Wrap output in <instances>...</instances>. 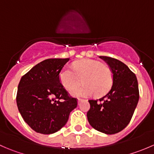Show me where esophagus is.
<instances>
[{"instance_id":"obj_1","label":"esophagus","mask_w":154,"mask_h":154,"mask_svg":"<svg viewBox=\"0 0 154 154\" xmlns=\"http://www.w3.org/2000/svg\"><path fill=\"white\" fill-rule=\"evenodd\" d=\"M80 101H81V99H79L78 98V100H77V102H78V104H79V103H80Z\"/></svg>"}]
</instances>
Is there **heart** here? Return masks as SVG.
I'll use <instances>...</instances> for the list:
<instances>
[{
    "mask_svg": "<svg viewBox=\"0 0 154 154\" xmlns=\"http://www.w3.org/2000/svg\"><path fill=\"white\" fill-rule=\"evenodd\" d=\"M63 86L71 90L82 82L83 86L71 91L76 97H87L94 93L101 96L106 94L112 84V74L106 65L91 59H84L75 62L73 68L64 67L59 74Z\"/></svg>",
    "mask_w": 154,
    "mask_h": 154,
    "instance_id": "heart-1",
    "label": "heart"
}]
</instances>
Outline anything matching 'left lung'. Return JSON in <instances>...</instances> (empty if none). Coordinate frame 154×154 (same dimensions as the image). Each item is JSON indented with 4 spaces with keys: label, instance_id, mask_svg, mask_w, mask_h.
I'll return each mask as SVG.
<instances>
[{
    "label": "left lung",
    "instance_id": "obj_1",
    "mask_svg": "<svg viewBox=\"0 0 154 154\" xmlns=\"http://www.w3.org/2000/svg\"><path fill=\"white\" fill-rule=\"evenodd\" d=\"M112 73V86L99 100H89L87 119L90 125L105 134H115L125 128L131 120L139 99V85L134 73L122 62L100 57Z\"/></svg>",
    "mask_w": 154,
    "mask_h": 154
}]
</instances>
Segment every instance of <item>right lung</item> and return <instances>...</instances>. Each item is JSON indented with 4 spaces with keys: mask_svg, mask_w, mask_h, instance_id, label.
<instances>
[{
    "mask_svg": "<svg viewBox=\"0 0 154 154\" xmlns=\"http://www.w3.org/2000/svg\"><path fill=\"white\" fill-rule=\"evenodd\" d=\"M69 59H48L21 77L16 103L24 122L34 131L52 134L67 123L77 99L68 95L59 74Z\"/></svg>",
    "mask_w": 154,
    "mask_h": 154,
    "instance_id": "add662e5",
    "label": "right lung"
}]
</instances>
